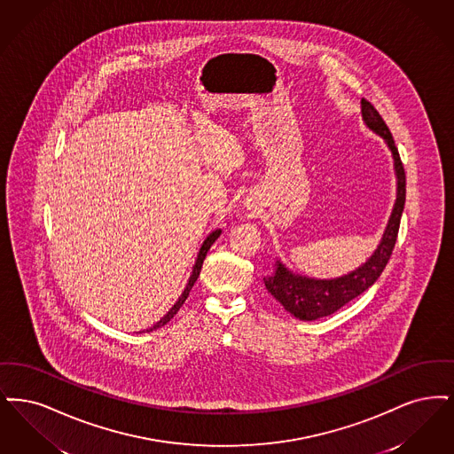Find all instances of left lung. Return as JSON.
Returning a JSON list of instances; mask_svg holds the SVG:
<instances>
[{
    "label": "left lung",
    "instance_id": "8db88e82",
    "mask_svg": "<svg viewBox=\"0 0 454 454\" xmlns=\"http://www.w3.org/2000/svg\"><path fill=\"white\" fill-rule=\"evenodd\" d=\"M361 114L366 127L373 130L380 137L387 142L388 149L394 156L395 175H396V200L390 220L383 237L376 247L372 257L356 268L355 271L334 278V279H316V278L301 277L290 271L281 261H277L275 273L271 277L264 278L266 290L277 298L278 301L285 307L286 312L300 318V320H317L320 317L331 316L344 307L348 301L361 295L368 290L385 270L388 259L392 256L400 218L405 205V171L400 160L398 149L395 145L394 137L390 129L376 112L375 106L368 99H361Z\"/></svg>",
    "mask_w": 454,
    "mask_h": 454
}]
</instances>
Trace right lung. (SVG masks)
Instances as JSON below:
<instances>
[{
    "mask_svg": "<svg viewBox=\"0 0 454 454\" xmlns=\"http://www.w3.org/2000/svg\"><path fill=\"white\" fill-rule=\"evenodd\" d=\"M220 229L217 231H214L210 236L207 237L205 240H203V244H201V247H200V251H198L197 261H195V266H193V271H192V277L188 279V283H186V288L183 290V294L181 296L177 298L176 303L171 307V310L166 314V316L162 317L159 322H156L153 327H149L147 329V333H151V331H156L159 327H162V325H166L173 317L176 316L177 310L183 307V303H184V300L188 298L190 295V292H192V288H193V285H195V281H197V278L200 277V271H201V264H203V259L207 257V253H208V249L212 247V244L217 240L218 237H220Z\"/></svg>",
    "mask_w": 454,
    "mask_h": 454,
    "instance_id": "add662e5",
    "label": "right lung"
}]
</instances>
